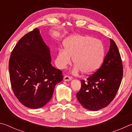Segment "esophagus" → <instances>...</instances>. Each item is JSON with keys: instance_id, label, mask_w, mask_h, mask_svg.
Segmentation results:
<instances>
[{"instance_id": "34e87169", "label": "esophagus", "mask_w": 132, "mask_h": 132, "mask_svg": "<svg viewBox=\"0 0 132 132\" xmlns=\"http://www.w3.org/2000/svg\"><path fill=\"white\" fill-rule=\"evenodd\" d=\"M73 77H71V76H69L68 75H66L64 76L63 79L64 81H70L71 80H72Z\"/></svg>"}]
</instances>
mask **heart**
<instances>
[{"mask_svg": "<svg viewBox=\"0 0 132 132\" xmlns=\"http://www.w3.org/2000/svg\"><path fill=\"white\" fill-rule=\"evenodd\" d=\"M64 50L59 49L55 58L57 68L64 69L71 62L76 64L73 72L82 71L85 74H91L97 71L103 62L105 50L100 39L89 35H75L64 42Z\"/></svg>", "mask_w": 132, "mask_h": 132, "instance_id": "b5f03b06", "label": "heart"}]
</instances>
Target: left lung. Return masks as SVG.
<instances>
[{
	"label": "left lung",
	"instance_id": "left-lung-1",
	"mask_svg": "<svg viewBox=\"0 0 132 132\" xmlns=\"http://www.w3.org/2000/svg\"><path fill=\"white\" fill-rule=\"evenodd\" d=\"M123 64L117 45L110 39V47L100 69L87 79L81 80L76 94L84 108L98 111L108 105L117 95L123 77Z\"/></svg>",
	"mask_w": 132,
	"mask_h": 132
}]
</instances>
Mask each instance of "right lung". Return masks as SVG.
I'll return each instance as SVG.
<instances>
[{
    "label": "right lung",
    "instance_id": "right-lung-1",
    "mask_svg": "<svg viewBox=\"0 0 132 132\" xmlns=\"http://www.w3.org/2000/svg\"><path fill=\"white\" fill-rule=\"evenodd\" d=\"M51 62L50 48L38 28L24 35L11 53V86L15 97L27 108L38 109L46 105L56 84L63 80L62 71Z\"/></svg>",
    "mask_w": 132,
    "mask_h": 132
}]
</instances>
